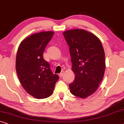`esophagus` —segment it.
<instances>
[{"instance_id": "34e87169", "label": "esophagus", "mask_w": 124, "mask_h": 124, "mask_svg": "<svg viewBox=\"0 0 124 124\" xmlns=\"http://www.w3.org/2000/svg\"><path fill=\"white\" fill-rule=\"evenodd\" d=\"M63 71H62V72H61L60 74H59V76H60V78H62V76H63Z\"/></svg>"}]
</instances>
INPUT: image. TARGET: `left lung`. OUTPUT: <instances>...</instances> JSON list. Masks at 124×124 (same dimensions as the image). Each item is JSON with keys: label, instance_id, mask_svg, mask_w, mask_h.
<instances>
[{"label": "left lung", "instance_id": "obj_1", "mask_svg": "<svg viewBox=\"0 0 124 124\" xmlns=\"http://www.w3.org/2000/svg\"><path fill=\"white\" fill-rule=\"evenodd\" d=\"M63 35L70 47L72 70L75 74L70 90L75 96L85 98L96 91L103 78V48L96 36L84 30H70Z\"/></svg>", "mask_w": 124, "mask_h": 124}]
</instances>
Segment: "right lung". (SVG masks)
Returning a JSON list of instances; mask_svg holds the SVG:
<instances>
[{
  "mask_svg": "<svg viewBox=\"0 0 124 124\" xmlns=\"http://www.w3.org/2000/svg\"><path fill=\"white\" fill-rule=\"evenodd\" d=\"M53 35V31L31 35L22 41L17 50L16 67L19 80L27 93L36 99L50 97L59 79L43 58Z\"/></svg>",
  "mask_w": 124,
  "mask_h": 124,
  "instance_id": "add662e5",
  "label": "right lung"
}]
</instances>
